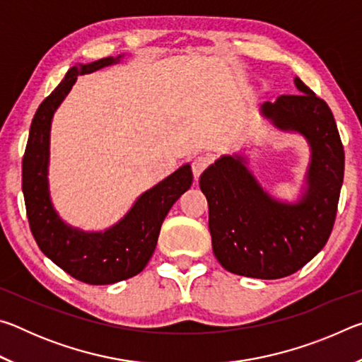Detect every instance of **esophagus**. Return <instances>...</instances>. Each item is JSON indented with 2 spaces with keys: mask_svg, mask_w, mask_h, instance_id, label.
Returning <instances> with one entry per match:
<instances>
[{
  "mask_svg": "<svg viewBox=\"0 0 362 362\" xmlns=\"http://www.w3.org/2000/svg\"><path fill=\"white\" fill-rule=\"evenodd\" d=\"M212 161V158L209 155H196L192 159V169H193V175L194 179H198V177L203 174V170L209 166Z\"/></svg>",
  "mask_w": 362,
  "mask_h": 362,
  "instance_id": "1",
  "label": "esophagus"
}]
</instances>
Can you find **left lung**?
<instances>
[{"mask_svg":"<svg viewBox=\"0 0 362 362\" xmlns=\"http://www.w3.org/2000/svg\"><path fill=\"white\" fill-rule=\"evenodd\" d=\"M300 94L265 102L262 115L310 145L306 188L297 203L267 193L241 155H223L199 177L209 204V231L217 260L230 273L259 279L289 276L326 246L337 216L345 153L334 115L298 78Z\"/></svg>","mask_w":362,"mask_h":362,"instance_id":"8db88e82","label":"left lung"}]
</instances>
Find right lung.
I'll return each mask as SVG.
<instances>
[{"label": "right lung", "mask_w": 362, "mask_h": 362, "mask_svg": "<svg viewBox=\"0 0 362 362\" xmlns=\"http://www.w3.org/2000/svg\"><path fill=\"white\" fill-rule=\"evenodd\" d=\"M121 57L78 64L66 71L62 83L36 110L22 161V192L36 244L70 276L94 286L118 283L142 272L155 252L163 220L193 183L192 168L185 164L140 194L131 211L105 231L73 228L54 209L47 180L52 116L76 83L78 75L118 64Z\"/></svg>", "instance_id": "add662e5"}]
</instances>
